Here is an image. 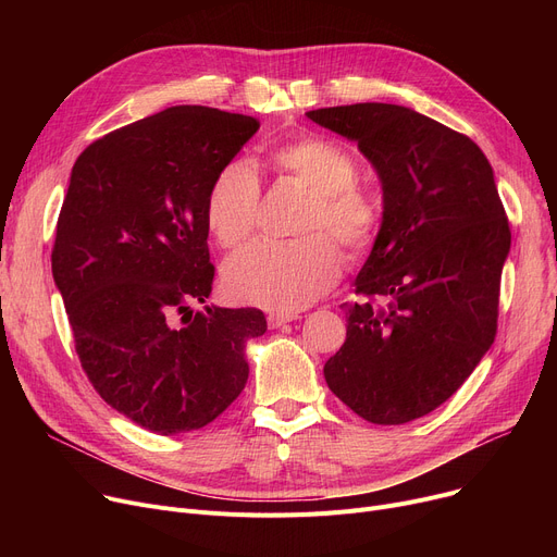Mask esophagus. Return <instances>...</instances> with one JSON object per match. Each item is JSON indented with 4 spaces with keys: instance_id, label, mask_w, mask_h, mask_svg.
Returning a JSON list of instances; mask_svg holds the SVG:
<instances>
[{
    "instance_id": "1",
    "label": "esophagus",
    "mask_w": 557,
    "mask_h": 557,
    "mask_svg": "<svg viewBox=\"0 0 557 557\" xmlns=\"http://www.w3.org/2000/svg\"><path fill=\"white\" fill-rule=\"evenodd\" d=\"M290 320H298V313H284V311H273V313H269V327L277 330V327H282V325L290 323Z\"/></svg>"
}]
</instances>
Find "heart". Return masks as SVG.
Returning <instances> with one entry per match:
<instances>
[{
  "mask_svg": "<svg viewBox=\"0 0 557 557\" xmlns=\"http://www.w3.org/2000/svg\"><path fill=\"white\" fill-rule=\"evenodd\" d=\"M271 164L311 191L298 225L307 237L246 246L225 261L223 284L237 302L290 313L327 294L341 277L343 257L330 236L349 257H361L372 248L382 227V205L355 181V158L332 139L302 135L284 141L271 153ZM259 210L261 185L255 171L242 162L223 166L205 200V219L214 239L225 248L244 244L257 225Z\"/></svg>",
  "mask_w": 557,
  "mask_h": 557,
  "instance_id": "b5f03b06",
  "label": "heart"
}]
</instances>
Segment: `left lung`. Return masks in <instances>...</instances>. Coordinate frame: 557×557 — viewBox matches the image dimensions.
<instances>
[{
  "instance_id": "8db88e82",
  "label": "left lung",
  "mask_w": 557,
  "mask_h": 557,
  "mask_svg": "<svg viewBox=\"0 0 557 557\" xmlns=\"http://www.w3.org/2000/svg\"><path fill=\"white\" fill-rule=\"evenodd\" d=\"M307 116L355 139L384 189L382 230L355 282L363 300L343 305L347 338L325 382L359 418L406 424L447 401L494 343L510 250L504 202L479 146L411 108Z\"/></svg>"
}]
</instances>
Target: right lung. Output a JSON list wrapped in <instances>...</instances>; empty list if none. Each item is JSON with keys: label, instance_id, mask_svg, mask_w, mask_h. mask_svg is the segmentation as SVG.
<instances>
[{"label": "right lung", "instance_id": "right-lung-1", "mask_svg": "<svg viewBox=\"0 0 557 557\" xmlns=\"http://www.w3.org/2000/svg\"><path fill=\"white\" fill-rule=\"evenodd\" d=\"M248 114L175 106L78 156L55 225L51 273L83 372L122 416L160 435L216 420L248 382L255 307L205 313L212 294L205 200L257 133Z\"/></svg>", "mask_w": 557, "mask_h": 557}]
</instances>
